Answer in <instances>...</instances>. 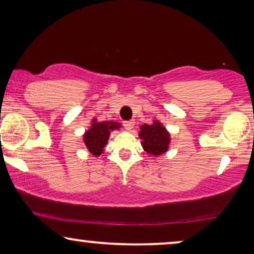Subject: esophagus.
<instances>
[{
	"label": "esophagus",
	"instance_id": "obj_1",
	"mask_svg": "<svg viewBox=\"0 0 254 254\" xmlns=\"http://www.w3.org/2000/svg\"><path fill=\"white\" fill-rule=\"evenodd\" d=\"M134 124H135V123H134L133 120H129V121H124V126H125V128H126V129H128V130L133 129Z\"/></svg>",
	"mask_w": 254,
	"mask_h": 254
}]
</instances>
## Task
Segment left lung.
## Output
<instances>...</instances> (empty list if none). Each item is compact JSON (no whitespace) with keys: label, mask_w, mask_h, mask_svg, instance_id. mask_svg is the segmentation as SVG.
I'll return each mask as SVG.
<instances>
[{"label":"left lung","mask_w":254,"mask_h":254,"mask_svg":"<svg viewBox=\"0 0 254 254\" xmlns=\"http://www.w3.org/2000/svg\"><path fill=\"white\" fill-rule=\"evenodd\" d=\"M140 138L142 145L149 155H162L169 149L170 135L161 123L155 121L152 125H143L140 127Z\"/></svg>","instance_id":"8db88e82"}]
</instances>
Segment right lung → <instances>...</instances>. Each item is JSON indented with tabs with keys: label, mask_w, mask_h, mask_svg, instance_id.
<instances>
[{
	"label": "right lung",
	"mask_w": 254,
	"mask_h": 254,
	"mask_svg": "<svg viewBox=\"0 0 254 254\" xmlns=\"http://www.w3.org/2000/svg\"><path fill=\"white\" fill-rule=\"evenodd\" d=\"M120 125L116 121H100L93 119L92 126L84 134V143L92 155L99 156L107 144L110 131L119 129Z\"/></svg>",
	"instance_id": "right-lung-1"
}]
</instances>
